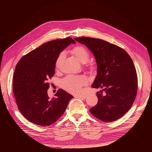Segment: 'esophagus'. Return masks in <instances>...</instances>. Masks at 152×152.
<instances>
[{
    "label": "esophagus",
    "instance_id": "1",
    "mask_svg": "<svg viewBox=\"0 0 152 152\" xmlns=\"http://www.w3.org/2000/svg\"><path fill=\"white\" fill-rule=\"evenodd\" d=\"M75 97H77L80 99H85L86 96H75Z\"/></svg>",
    "mask_w": 152,
    "mask_h": 152
}]
</instances>
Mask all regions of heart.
Returning a JSON list of instances; mask_svg holds the SVG:
<instances>
[{"mask_svg":"<svg viewBox=\"0 0 152 152\" xmlns=\"http://www.w3.org/2000/svg\"><path fill=\"white\" fill-rule=\"evenodd\" d=\"M72 52L81 63H85L90 58V53L86 49L82 46H77L72 49ZM66 57V53L64 52H61L58 56L55 66L56 68H59ZM87 83V79L84 76H73L69 75L62 79L61 82L62 86L73 94H78L81 91L82 86Z\"/></svg>","mask_w":152,"mask_h":152,"instance_id":"obj_1","label":"heart"}]
</instances>
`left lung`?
Listing matches in <instances>:
<instances>
[{
  "label": "left lung",
  "mask_w": 152,
  "mask_h": 152,
  "mask_svg": "<svg viewBox=\"0 0 152 152\" xmlns=\"http://www.w3.org/2000/svg\"><path fill=\"white\" fill-rule=\"evenodd\" d=\"M74 39L95 57L97 71L91 86L103 88L96 93L98 103L90 113L104 122L120 118L131 107L137 93V75L132 59L124 49L106 41L90 37Z\"/></svg>",
  "instance_id": "1"
}]
</instances>
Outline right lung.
Segmentation results:
<instances>
[{
  "mask_svg": "<svg viewBox=\"0 0 152 152\" xmlns=\"http://www.w3.org/2000/svg\"><path fill=\"white\" fill-rule=\"evenodd\" d=\"M72 38L55 39L40 46L20 59L13 76V91L18 108L29 121L41 126L57 121L73 96L62 89L50 99L48 80L55 74L59 54L71 43Z\"/></svg>",
  "mask_w": 152,
  "mask_h": 152,
  "instance_id": "right-lung-1",
  "label": "right lung"
}]
</instances>
